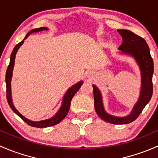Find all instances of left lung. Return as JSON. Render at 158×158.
Wrapping results in <instances>:
<instances>
[{"label": "left lung", "mask_w": 158, "mask_h": 158, "mask_svg": "<svg viewBox=\"0 0 158 158\" xmlns=\"http://www.w3.org/2000/svg\"><path fill=\"white\" fill-rule=\"evenodd\" d=\"M123 37V43L118 49L123 53L133 57L139 64L141 71V87L139 98L133 107L131 113L127 116L117 117L108 114L105 111L100 91L97 86L93 84L94 97V108L100 118L112 124H128L139 117L145 106L150 101L153 94L152 77L154 73V63L150 50L145 40L134 32L127 30H118Z\"/></svg>", "instance_id": "8db88e82"}]
</instances>
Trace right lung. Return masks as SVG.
I'll return each instance as SVG.
<instances>
[{
  "label": "right lung",
  "mask_w": 158,
  "mask_h": 158,
  "mask_svg": "<svg viewBox=\"0 0 158 158\" xmlns=\"http://www.w3.org/2000/svg\"><path fill=\"white\" fill-rule=\"evenodd\" d=\"M44 30H48V28H46V27H40V28L32 30L27 34V35H26V37L24 38V40H23V41H21L20 43L17 44V45L14 47V50H13L12 53H11L10 64L9 65H8L7 69H6V100H7L8 104H9L11 110H12L16 114L18 115V116L20 117V118H22L25 123H27L29 126H32V127H36V128L49 127V126H55V125L58 124L61 121H62V120L64 118V117L67 115L68 111H69L70 106H71V100H72L73 97H74V94L77 92V90H79L80 87H81V85L83 84L82 81H79L78 83H77V84L73 85L72 87H70V88L68 89L67 92H66L65 95L64 96V98H63V101H62V104H61V108L59 109V110L57 112V113L54 115V116H52L50 118H48V119H45V120H42V121H37V122L31 121V120L28 119V118H27L26 117H24L23 115H21L18 112V110L14 107V104H13V102H12V97H11L10 81H11V78H12L13 69H14L16 54H17L19 47L23 45L24 40H25L30 35V34L34 33V32H41V31H44Z\"/></svg>",
  "instance_id": "right-lung-1"
}]
</instances>
